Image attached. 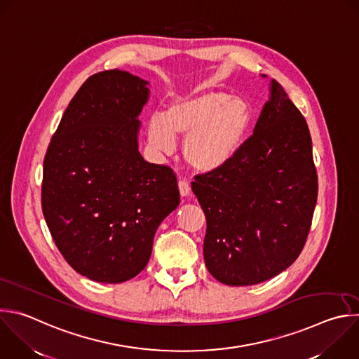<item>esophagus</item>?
Masks as SVG:
<instances>
[{"label":"esophagus","mask_w":359,"mask_h":359,"mask_svg":"<svg viewBox=\"0 0 359 359\" xmlns=\"http://www.w3.org/2000/svg\"><path fill=\"white\" fill-rule=\"evenodd\" d=\"M179 190H180V194L183 197L189 196L190 194V183L187 180H184V179L179 180Z\"/></svg>","instance_id":"obj_1"}]
</instances>
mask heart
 <instances>
[{
	"instance_id": "heart-1",
	"label": "heart",
	"mask_w": 359,
	"mask_h": 359,
	"mask_svg": "<svg viewBox=\"0 0 359 359\" xmlns=\"http://www.w3.org/2000/svg\"><path fill=\"white\" fill-rule=\"evenodd\" d=\"M252 123L247 101L225 91H204L173 101L163 116H151L148 138L158 151L170 152L175 138L186 137V163L198 173H214L241 152Z\"/></svg>"
}]
</instances>
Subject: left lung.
Returning a JSON list of instances; mask_svg holds the SVG:
<instances>
[{
	"label": "left lung",
	"mask_w": 359,
	"mask_h": 359,
	"mask_svg": "<svg viewBox=\"0 0 359 359\" xmlns=\"http://www.w3.org/2000/svg\"><path fill=\"white\" fill-rule=\"evenodd\" d=\"M191 190L207 219L205 266L218 282L257 285L297 259L318 180L306 119L278 81L241 152L222 170L197 175Z\"/></svg>",
	"instance_id": "1"
}]
</instances>
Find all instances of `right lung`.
I'll list each match as a JSON object with an SVG mask.
<instances>
[{"label": "right lung", "mask_w": 359, "mask_h": 359, "mask_svg": "<svg viewBox=\"0 0 359 359\" xmlns=\"http://www.w3.org/2000/svg\"><path fill=\"white\" fill-rule=\"evenodd\" d=\"M147 84L116 69L90 76L45 155L48 228L66 262L95 282L137 276L151 258L159 224L180 203L173 169L144 161L138 151Z\"/></svg>", "instance_id": "add662e5"}]
</instances>
